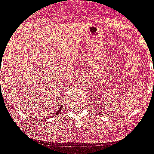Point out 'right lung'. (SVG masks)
<instances>
[{"mask_svg":"<svg viewBox=\"0 0 154 154\" xmlns=\"http://www.w3.org/2000/svg\"><path fill=\"white\" fill-rule=\"evenodd\" d=\"M61 109H62V105H61V106H60V109H59V110H58V111H57V112H56V113H55V115H54V116L58 115V114H59L60 112L61 111Z\"/></svg>","mask_w":154,"mask_h":154,"instance_id":"obj_1","label":"right lung"}]
</instances>
